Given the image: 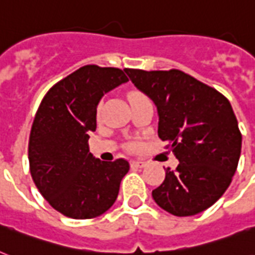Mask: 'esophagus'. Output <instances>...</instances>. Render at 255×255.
I'll return each instance as SVG.
<instances>
[{
    "label": "esophagus",
    "instance_id": "34e87169",
    "mask_svg": "<svg viewBox=\"0 0 255 255\" xmlns=\"http://www.w3.org/2000/svg\"><path fill=\"white\" fill-rule=\"evenodd\" d=\"M131 165L133 168H144L147 164L144 163V161H140V160H132Z\"/></svg>",
    "mask_w": 255,
    "mask_h": 255
}]
</instances>
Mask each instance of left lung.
Masks as SVG:
<instances>
[{
  "label": "left lung",
  "instance_id": "obj_1",
  "mask_svg": "<svg viewBox=\"0 0 255 255\" xmlns=\"http://www.w3.org/2000/svg\"><path fill=\"white\" fill-rule=\"evenodd\" d=\"M126 73L155 103L159 137L180 161L176 170L167 168L152 197L177 217L201 213L225 193L241 155L242 136L229 100L180 70Z\"/></svg>",
  "mask_w": 255,
  "mask_h": 255
}]
</instances>
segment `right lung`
Returning a JSON list of instances; mask_svg holds the SVG:
<instances>
[{"instance_id":"add662e5","label":"right lung","mask_w":255,"mask_h":255,"mask_svg":"<svg viewBox=\"0 0 255 255\" xmlns=\"http://www.w3.org/2000/svg\"><path fill=\"white\" fill-rule=\"evenodd\" d=\"M127 82L120 69L83 66L50 88L38 108L29 139L30 173L46 201L66 217H98L116 201L129 164L94 157L88 139L100 99Z\"/></svg>"}]
</instances>
